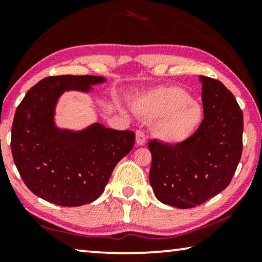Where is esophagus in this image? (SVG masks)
Masks as SVG:
<instances>
[{
    "instance_id": "obj_1",
    "label": "esophagus",
    "mask_w": 262,
    "mask_h": 262,
    "mask_svg": "<svg viewBox=\"0 0 262 262\" xmlns=\"http://www.w3.org/2000/svg\"><path fill=\"white\" fill-rule=\"evenodd\" d=\"M136 143H137V145H144L146 143V137L144 135V132L141 131V130H137L136 131Z\"/></svg>"
}]
</instances>
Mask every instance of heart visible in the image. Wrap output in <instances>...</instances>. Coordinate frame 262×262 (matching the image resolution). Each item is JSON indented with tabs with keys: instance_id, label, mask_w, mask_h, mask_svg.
<instances>
[{
	"instance_id": "1",
	"label": "heart",
	"mask_w": 262,
	"mask_h": 262,
	"mask_svg": "<svg viewBox=\"0 0 262 262\" xmlns=\"http://www.w3.org/2000/svg\"><path fill=\"white\" fill-rule=\"evenodd\" d=\"M135 111L146 119H156L154 135L168 144L191 138L203 121V108L180 87H161L137 96Z\"/></svg>"
}]
</instances>
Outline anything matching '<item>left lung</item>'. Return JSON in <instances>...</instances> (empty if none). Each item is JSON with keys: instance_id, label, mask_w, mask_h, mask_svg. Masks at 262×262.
Here are the masks:
<instances>
[{"instance_id": "obj_1", "label": "left lung", "mask_w": 262, "mask_h": 262, "mask_svg": "<svg viewBox=\"0 0 262 262\" xmlns=\"http://www.w3.org/2000/svg\"><path fill=\"white\" fill-rule=\"evenodd\" d=\"M204 119L194 135L180 144L149 142V180L161 203L191 209L230 184L242 155L243 114L235 96L222 83L199 76Z\"/></svg>"}]
</instances>
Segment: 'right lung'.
I'll return each mask as SVG.
<instances>
[{
	"mask_svg": "<svg viewBox=\"0 0 262 262\" xmlns=\"http://www.w3.org/2000/svg\"><path fill=\"white\" fill-rule=\"evenodd\" d=\"M102 76H50L33 85L17 106L12 126L14 163L35 195L56 205L81 206L98 199L117 163L131 151L134 131L94 123L82 130L56 125L63 93H91Z\"/></svg>",
	"mask_w": 262,
	"mask_h": 262,
	"instance_id": "1",
	"label": "right lung"
}]
</instances>
